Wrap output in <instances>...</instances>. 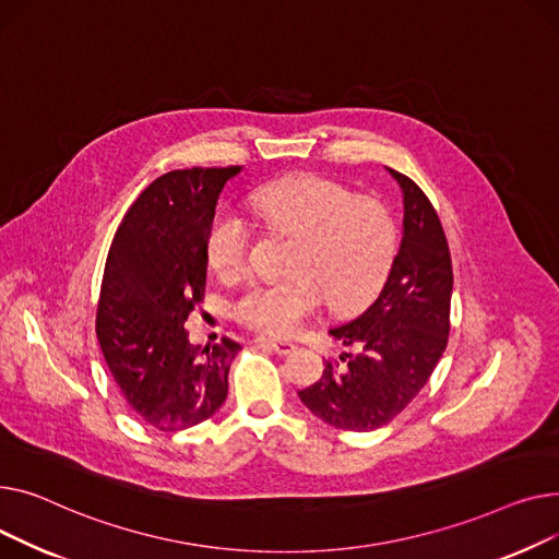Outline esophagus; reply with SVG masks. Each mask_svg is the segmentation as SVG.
<instances>
[{
  "mask_svg": "<svg viewBox=\"0 0 559 559\" xmlns=\"http://www.w3.org/2000/svg\"><path fill=\"white\" fill-rule=\"evenodd\" d=\"M259 345L269 347L271 352H275V354H280V356H286V354H290L295 347H298V345H293V343H288V341H275V338H259Z\"/></svg>",
  "mask_w": 559,
  "mask_h": 559,
  "instance_id": "34e87169",
  "label": "esophagus"
}]
</instances>
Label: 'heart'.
Masks as SVG:
<instances>
[{
  "label": "heart",
  "mask_w": 559,
  "mask_h": 559,
  "mask_svg": "<svg viewBox=\"0 0 559 559\" xmlns=\"http://www.w3.org/2000/svg\"><path fill=\"white\" fill-rule=\"evenodd\" d=\"M250 207L271 227L298 235L286 277L248 282L233 316L248 330L288 336L326 300L338 313L370 305L385 286L400 252V229L374 195L316 176H286L259 187ZM252 229L235 207H218L205 229L207 264L218 277L239 275L250 257Z\"/></svg>",
  "instance_id": "obj_1"
}]
</instances>
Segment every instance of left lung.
Segmentation results:
<instances>
[{
  "mask_svg": "<svg viewBox=\"0 0 559 559\" xmlns=\"http://www.w3.org/2000/svg\"><path fill=\"white\" fill-rule=\"evenodd\" d=\"M404 191V239L379 298L330 334L347 352L326 360L302 404L341 431L366 433L395 419L431 379L449 341L451 252L436 207L408 176L390 169Z\"/></svg>",
  "mask_w": 559,
  "mask_h": 559,
  "instance_id": "8db88e82",
  "label": "left lung"
}]
</instances>
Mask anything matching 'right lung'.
<instances>
[{"instance_id": "right-lung-1", "label": "right lung", "mask_w": 559, "mask_h": 559, "mask_svg": "<svg viewBox=\"0 0 559 559\" xmlns=\"http://www.w3.org/2000/svg\"><path fill=\"white\" fill-rule=\"evenodd\" d=\"M239 167L178 169L153 180L119 223L96 307V336L123 400L174 433L212 417L227 397L233 338L199 347L185 320L205 300V229Z\"/></svg>"}]
</instances>
